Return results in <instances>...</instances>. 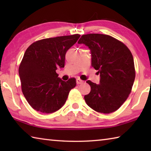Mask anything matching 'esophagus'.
Wrapping results in <instances>:
<instances>
[{
    "label": "esophagus",
    "mask_w": 151,
    "mask_h": 151,
    "mask_svg": "<svg viewBox=\"0 0 151 151\" xmlns=\"http://www.w3.org/2000/svg\"><path fill=\"white\" fill-rule=\"evenodd\" d=\"M76 83H77L78 85H79V84H82V83H83V81L81 80L80 78H77L76 79Z\"/></svg>",
    "instance_id": "esophagus-1"
}]
</instances>
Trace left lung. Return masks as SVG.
Masks as SVG:
<instances>
[{
	"label": "left lung",
	"mask_w": 151,
	"mask_h": 151,
	"mask_svg": "<svg viewBox=\"0 0 151 151\" xmlns=\"http://www.w3.org/2000/svg\"><path fill=\"white\" fill-rule=\"evenodd\" d=\"M88 47L91 65L100 73V83H87L90 93L85 96L88 106L101 113L119 109L131 93L135 78L133 57L119 40L102 34L83 35L78 41Z\"/></svg>",
	"instance_id": "obj_1"
}]
</instances>
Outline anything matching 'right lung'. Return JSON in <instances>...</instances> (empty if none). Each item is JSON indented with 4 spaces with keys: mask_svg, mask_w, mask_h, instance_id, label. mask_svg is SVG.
I'll use <instances>...</instances> for the list:
<instances>
[{
    "mask_svg": "<svg viewBox=\"0 0 151 151\" xmlns=\"http://www.w3.org/2000/svg\"><path fill=\"white\" fill-rule=\"evenodd\" d=\"M80 37L73 35L40 40L25 51L19 74L22 93L36 111L43 113L58 111L75 87V78L64 81L56 70L64 68L66 51Z\"/></svg>",
    "mask_w": 151,
    "mask_h": 151,
    "instance_id": "obj_1",
    "label": "right lung"
}]
</instances>
